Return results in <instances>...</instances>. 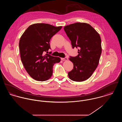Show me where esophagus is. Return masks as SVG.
<instances>
[{
	"instance_id": "1",
	"label": "esophagus",
	"mask_w": 122,
	"mask_h": 122,
	"mask_svg": "<svg viewBox=\"0 0 122 122\" xmlns=\"http://www.w3.org/2000/svg\"><path fill=\"white\" fill-rule=\"evenodd\" d=\"M61 60H62V61H67L68 60V58H67V57H65V58H61Z\"/></svg>"
}]
</instances>
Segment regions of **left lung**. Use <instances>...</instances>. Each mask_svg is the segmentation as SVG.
<instances>
[{
	"label": "left lung",
	"instance_id": "obj_1",
	"mask_svg": "<svg viewBox=\"0 0 122 122\" xmlns=\"http://www.w3.org/2000/svg\"><path fill=\"white\" fill-rule=\"evenodd\" d=\"M72 48H79L78 54L70 57L73 69L68 73L70 79L82 82L88 79L97 68L102 53L101 38L90 24L76 22L64 27Z\"/></svg>",
	"mask_w": 122,
	"mask_h": 122
}]
</instances>
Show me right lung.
Here are the masks:
<instances>
[{"mask_svg": "<svg viewBox=\"0 0 122 122\" xmlns=\"http://www.w3.org/2000/svg\"><path fill=\"white\" fill-rule=\"evenodd\" d=\"M62 28L46 23L30 25L21 36L19 49L21 61L29 75L37 81H45L52 76L54 64L61 58L46 53L50 48V41Z\"/></svg>", "mask_w": 122, "mask_h": 122, "instance_id": "right-lung-1", "label": "right lung"}]
</instances>
